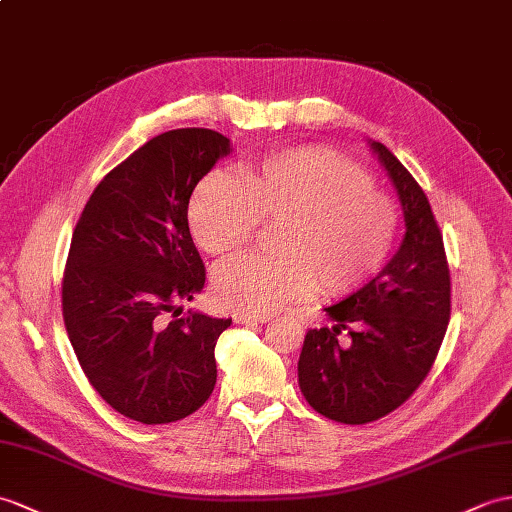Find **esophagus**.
<instances>
[{"label":"esophagus","mask_w":512,"mask_h":512,"mask_svg":"<svg viewBox=\"0 0 512 512\" xmlns=\"http://www.w3.org/2000/svg\"><path fill=\"white\" fill-rule=\"evenodd\" d=\"M272 316L270 314H237L235 323L240 325H264Z\"/></svg>","instance_id":"34e87169"}]
</instances>
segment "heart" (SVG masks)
Returning a JSON list of instances; mask_svg holds the SVG:
<instances>
[{"label": "heart", "mask_w": 512, "mask_h": 512, "mask_svg": "<svg viewBox=\"0 0 512 512\" xmlns=\"http://www.w3.org/2000/svg\"><path fill=\"white\" fill-rule=\"evenodd\" d=\"M202 251L231 257L259 222H279L272 255H244L213 275V296L233 312L272 314L314 288L349 294L388 261L399 231L395 200L342 154L310 146L268 154L240 178L211 172L187 207Z\"/></svg>", "instance_id": "1"}]
</instances>
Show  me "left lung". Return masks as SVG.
<instances>
[{
    "label": "left lung",
    "instance_id": "1",
    "mask_svg": "<svg viewBox=\"0 0 512 512\" xmlns=\"http://www.w3.org/2000/svg\"><path fill=\"white\" fill-rule=\"evenodd\" d=\"M371 148L395 185L406 235L375 279L325 307L336 327L310 329L299 358L303 397L323 417L362 425L410 399L430 373L449 314L451 281L443 235L421 185L384 144ZM350 329V344L337 342Z\"/></svg>",
    "mask_w": 512,
    "mask_h": 512
}]
</instances>
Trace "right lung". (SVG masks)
<instances>
[{"label":"right lung","instance_id":"obj_1","mask_svg":"<svg viewBox=\"0 0 512 512\" xmlns=\"http://www.w3.org/2000/svg\"><path fill=\"white\" fill-rule=\"evenodd\" d=\"M231 141L209 128L152 137L93 189L71 235L63 320L89 384L124 417L172 423L216 386L231 318L181 314L205 285L187 224L194 187Z\"/></svg>","mask_w":512,"mask_h":512}]
</instances>
